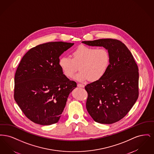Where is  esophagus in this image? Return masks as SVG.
<instances>
[{
    "label": "esophagus",
    "mask_w": 154,
    "mask_h": 154,
    "mask_svg": "<svg viewBox=\"0 0 154 154\" xmlns=\"http://www.w3.org/2000/svg\"><path fill=\"white\" fill-rule=\"evenodd\" d=\"M77 87H81V88H84V85H83L82 84L79 83V84H77Z\"/></svg>",
    "instance_id": "esophagus-1"
}]
</instances>
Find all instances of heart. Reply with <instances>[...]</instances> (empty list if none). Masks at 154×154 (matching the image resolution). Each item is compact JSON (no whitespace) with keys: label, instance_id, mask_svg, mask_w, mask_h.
Segmentation results:
<instances>
[{"label":"heart","instance_id":"1","mask_svg":"<svg viewBox=\"0 0 154 154\" xmlns=\"http://www.w3.org/2000/svg\"><path fill=\"white\" fill-rule=\"evenodd\" d=\"M72 58L63 56L59 60V65L67 77H72L80 70L74 78L79 81L90 80L96 81L102 79L107 73L110 63V55L104 48H97L81 45L74 49Z\"/></svg>","mask_w":154,"mask_h":154}]
</instances>
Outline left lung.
Returning <instances> with one entry per match:
<instances>
[{"instance_id":"obj_1","label":"left lung","mask_w":154,"mask_h":154,"mask_svg":"<svg viewBox=\"0 0 154 154\" xmlns=\"http://www.w3.org/2000/svg\"><path fill=\"white\" fill-rule=\"evenodd\" d=\"M82 43L108 50L110 63L102 79L88 84L86 107L98 123L111 124L129 112L139 97V69L131 51L121 41L103 38Z\"/></svg>"}]
</instances>
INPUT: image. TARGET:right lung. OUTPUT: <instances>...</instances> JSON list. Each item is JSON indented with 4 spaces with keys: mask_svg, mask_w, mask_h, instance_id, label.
Masks as SVG:
<instances>
[{
    "mask_svg": "<svg viewBox=\"0 0 154 154\" xmlns=\"http://www.w3.org/2000/svg\"><path fill=\"white\" fill-rule=\"evenodd\" d=\"M74 43L40 44L27 52L14 77L15 100L25 116L42 125L58 122L69 94L77 87L63 74L59 57Z\"/></svg>",
    "mask_w": 154,
    "mask_h": 154,
    "instance_id": "add662e5",
    "label": "right lung"
}]
</instances>
